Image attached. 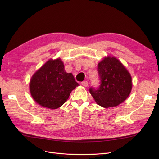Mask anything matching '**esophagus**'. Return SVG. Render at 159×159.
<instances>
[{
  "mask_svg": "<svg viewBox=\"0 0 159 159\" xmlns=\"http://www.w3.org/2000/svg\"><path fill=\"white\" fill-rule=\"evenodd\" d=\"M81 84H82L84 87H87V86L88 85V82L87 81H84L81 82Z\"/></svg>",
  "mask_w": 159,
  "mask_h": 159,
  "instance_id": "obj_1",
  "label": "esophagus"
}]
</instances>
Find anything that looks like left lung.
Instances as JSON below:
<instances>
[{"label": "left lung", "mask_w": 159, "mask_h": 159, "mask_svg": "<svg viewBox=\"0 0 159 159\" xmlns=\"http://www.w3.org/2000/svg\"><path fill=\"white\" fill-rule=\"evenodd\" d=\"M98 71L99 87L89 89L96 103L105 108L123 103L132 89L131 76L125 67L116 57L107 56L98 64Z\"/></svg>", "instance_id": "obj_1"}]
</instances>
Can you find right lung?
Segmentation results:
<instances>
[{
	"instance_id": "1",
	"label": "right lung",
	"mask_w": 159,
	"mask_h": 159,
	"mask_svg": "<svg viewBox=\"0 0 159 159\" xmlns=\"http://www.w3.org/2000/svg\"><path fill=\"white\" fill-rule=\"evenodd\" d=\"M78 85L72 74L66 72L60 58L50 59L32 75L30 91L38 104L54 109L61 107Z\"/></svg>"
}]
</instances>
